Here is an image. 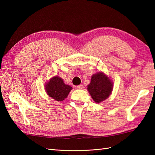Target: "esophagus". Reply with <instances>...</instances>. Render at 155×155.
I'll return each instance as SVG.
<instances>
[{
	"mask_svg": "<svg viewBox=\"0 0 155 155\" xmlns=\"http://www.w3.org/2000/svg\"><path fill=\"white\" fill-rule=\"evenodd\" d=\"M77 87V88H78V89H83V88H84V86H83V84L78 85Z\"/></svg>",
	"mask_w": 155,
	"mask_h": 155,
	"instance_id": "obj_1",
	"label": "esophagus"
}]
</instances>
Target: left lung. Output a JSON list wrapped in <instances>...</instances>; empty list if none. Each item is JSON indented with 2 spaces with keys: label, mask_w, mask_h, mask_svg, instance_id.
Instances as JSON below:
<instances>
[{
  "label": "left lung",
  "mask_w": 155,
  "mask_h": 155,
  "mask_svg": "<svg viewBox=\"0 0 155 155\" xmlns=\"http://www.w3.org/2000/svg\"><path fill=\"white\" fill-rule=\"evenodd\" d=\"M113 89V82L103 72L92 75L87 90L96 103H101L108 98Z\"/></svg>",
  "instance_id": "left-lung-1"
}]
</instances>
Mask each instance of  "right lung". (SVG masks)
<instances>
[{"label":"right lung","mask_w":155,"mask_h":155,"mask_svg":"<svg viewBox=\"0 0 155 155\" xmlns=\"http://www.w3.org/2000/svg\"><path fill=\"white\" fill-rule=\"evenodd\" d=\"M46 93L48 97L57 101H62L68 97L72 88L66 84L62 78L54 76L45 84Z\"/></svg>","instance_id":"1"}]
</instances>
